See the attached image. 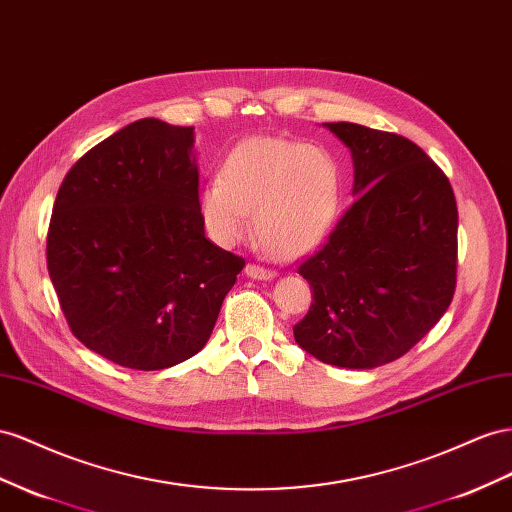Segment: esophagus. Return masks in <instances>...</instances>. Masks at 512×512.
I'll return each instance as SVG.
<instances>
[{"mask_svg": "<svg viewBox=\"0 0 512 512\" xmlns=\"http://www.w3.org/2000/svg\"><path fill=\"white\" fill-rule=\"evenodd\" d=\"M245 275H247V278L260 280V282H269V280L278 278V273H275V271L265 269V267H258V265H247L245 267Z\"/></svg>", "mask_w": 512, "mask_h": 512, "instance_id": "1", "label": "esophagus"}]
</instances>
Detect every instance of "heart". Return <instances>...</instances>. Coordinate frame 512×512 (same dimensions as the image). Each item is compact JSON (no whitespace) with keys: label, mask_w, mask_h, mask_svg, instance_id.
Returning <instances> with one entry per match:
<instances>
[{"label":"heart","mask_w":512,"mask_h":512,"mask_svg":"<svg viewBox=\"0 0 512 512\" xmlns=\"http://www.w3.org/2000/svg\"><path fill=\"white\" fill-rule=\"evenodd\" d=\"M344 174L327 148L256 135L226 155L219 178L198 193V215L219 247H234L252 230L275 260L316 250L334 228Z\"/></svg>","instance_id":"b5f03b06"}]
</instances>
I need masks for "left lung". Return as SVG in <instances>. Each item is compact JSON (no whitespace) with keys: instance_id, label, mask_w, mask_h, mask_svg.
Listing matches in <instances>:
<instances>
[{"instance_id":"left-lung-1","label":"left lung","mask_w":512,"mask_h":512,"mask_svg":"<svg viewBox=\"0 0 512 512\" xmlns=\"http://www.w3.org/2000/svg\"><path fill=\"white\" fill-rule=\"evenodd\" d=\"M353 159V206L297 269L312 306L295 342L338 368L405 355L446 314L457 286V200L446 174L407 137L323 122Z\"/></svg>"}]
</instances>
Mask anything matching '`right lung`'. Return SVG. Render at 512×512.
Instances as JSON below:
<instances>
[{
	"label": "right lung",
	"mask_w": 512,
	"mask_h": 512,
	"mask_svg": "<svg viewBox=\"0 0 512 512\" xmlns=\"http://www.w3.org/2000/svg\"><path fill=\"white\" fill-rule=\"evenodd\" d=\"M196 131L135 120L66 174L47 237L68 327L109 362L172 368L209 342L245 260L204 237Z\"/></svg>",
	"instance_id": "1"
}]
</instances>
